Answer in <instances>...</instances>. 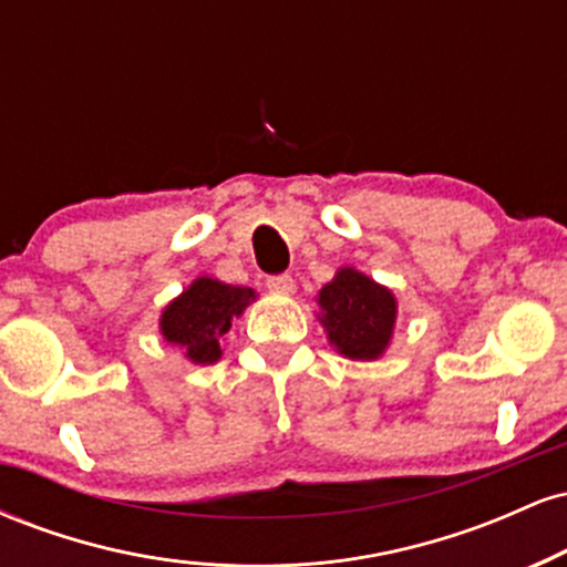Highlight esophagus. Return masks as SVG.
I'll return each instance as SVG.
<instances>
[{
	"instance_id": "esophagus-1",
	"label": "esophagus",
	"mask_w": 567,
	"mask_h": 567,
	"mask_svg": "<svg viewBox=\"0 0 567 567\" xmlns=\"http://www.w3.org/2000/svg\"><path fill=\"white\" fill-rule=\"evenodd\" d=\"M266 288L271 292H282V296H292L296 292V279L290 275H275L266 279Z\"/></svg>"
}]
</instances>
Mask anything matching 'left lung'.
I'll return each mask as SVG.
<instances>
[{
  "label": "left lung",
  "instance_id": "left-lung-1",
  "mask_svg": "<svg viewBox=\"0 0 567 567\" xmlns=\"http://www.w3.org/2000/svg\"><path fill=\"white\" fill-rule=\"evenodd\" d=\"M328 341L349 360H379L396 322L394 292L362 271L343 266L317 296Z\"/></svg>",
  "mask_w": 567,
  "mask_h": 567
}]
</instances>
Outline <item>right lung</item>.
<instances>
[{
	"label": "right lung",
	"mask_w": 567,
	"mask_h": 567,
	"mask_svg": "<svg viewBox=\"0 0 567 567\" xmlns=\"http://www.w3.org/2000/svg\"><path fill=\"white\" fill-rule=\"evenodd\" d=\"M256 301V290L218 282L213 277L194 279L162 311L159 330L165 341L184 349L194 365H213L220 360V338L229 333L231 320Z\"/></svg>",
	"instance_id": "obj_1"
}]
</instances>
